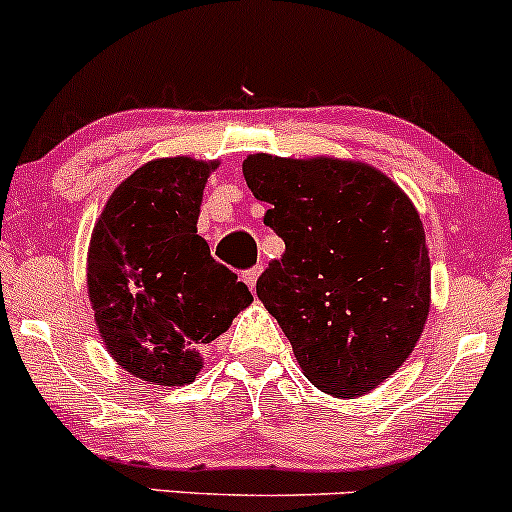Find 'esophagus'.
Instances as JSON below:
<instances>
[{
  "mask_svg": "<svg viewBox=\"0 0 512 512\" xmlns=\"http://www.w3.org/2000/svg\"><path fill=\"white\" fill-rule=\"evenodd\" d=\"M261 273H263V266H254V268H249V271L244 273V280H246V285H249L251 290H254V287H256L258 278H261Z\"/></svg>",
  "mask_w": 512,
  "mask_h": 512,
  "instance_id": "1",
  "label": "esophagus"
}]
</instances>
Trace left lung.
<instances>
[{"label":"left lung","mask_w":512,"mask_h":512,"mask_svg":"<svg viewBox=\"0 0 512 512\" xmlns=\"http://www.w3.org/2000/svg\"><path fill=\"white\" fill-rule=\"evenodd\" d=\"M244 179L285 241L256 283L307 380L360 396L411 355L430 309L426 232L406 193L360 162L249 154Z\"/></svg>","instance_id":"8db88e82"}]
</instances>
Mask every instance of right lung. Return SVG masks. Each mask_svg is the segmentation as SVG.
Returning <instances> with one entry per match:
<instances>
[{"label":"right lung","mask_w":512,"mask_h":512,"mask_svg":"<svg viewBox=\"0 0 512 512\" xmlns=\"http://www.w3.org/2000/svg\"><path fill=\"white\" fill-rule=\"evenodd\" d=\"M215 162L154 159L108 198L89 244L86 287L108 353L149 384L181 387L254 295L198 234Z\"/></svg>","instance_id":"right-lung-1"}]
</instances>
